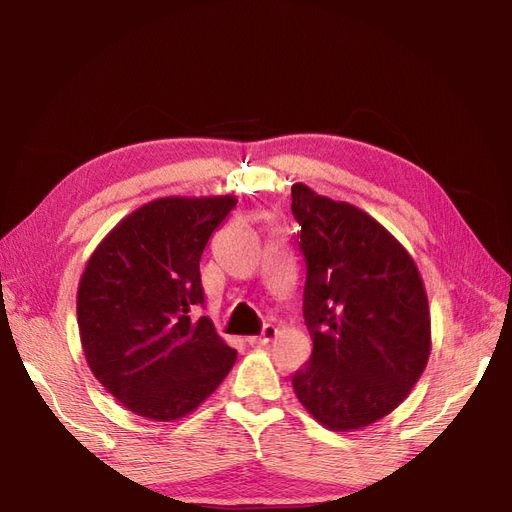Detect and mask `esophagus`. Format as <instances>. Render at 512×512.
<instances>
[{
	"instance_id": "34e87169",
	"label": "esophagus",
	"mask_w": 512,
	"mask_h": 512,
	"mask_svg": "<svg viewBox=\"0 0 512 512\" xmlns=\"http://www.w3.org/2000/svg\"><path fill=\"white\" fill-rule=\"evenodd\" d=\"M277 335V329L273 327V324H265V329H262V333L260 335H252V337H247L245 342L250 344V346H265V344H269L271 339Z\"/></svg>"
}]
</instances>
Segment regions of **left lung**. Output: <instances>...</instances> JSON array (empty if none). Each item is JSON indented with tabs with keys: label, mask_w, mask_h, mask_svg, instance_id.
Segmentation results:
<instances>
[{
	"label": "left lung",
	"mask_w": 512,
	"mask_h": 512,
	"mask_svg": "<svg viewBox=\"0 0 512 512\" xmlns=\"http://www.w3.org/2000/svg\"><path fill=\"white\" fill-rule=\"evenodd\" d=\"M307 280L312 359L292 376L301 406L331 431L391 414L421 378L431 316L414 258L363 209L292 185Z\"/></svg>",
	"instance_id": "1"
}]
</instances>
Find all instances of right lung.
I'll use <instances>...</instances> for the list:
<instances>
[{"mask_svg":"<svg viewBox=\"0 0 512 512\" xmlns=\"http://www.w3.org/2000/svg\"><path fill=\"white\" fill-rule=\"evenodd\" d=\"M237 196H164L126 215L89 256L76 318L91 374L158 423L192 414L237 361L203 316L200 256Z\"/></svg>","mask_w":512,"mask_h":512,"instance_id":"1","label":"right lung"}]
</instances>
